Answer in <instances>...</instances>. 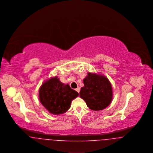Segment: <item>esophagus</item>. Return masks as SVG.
Wrapping results in <instances>:
<instances>
[{
  "mask_svg": "<svg viewBox=\"0 0 153 153\" xmlns=\"http://www.w3.org/2000/svg\"><path fill=\"white\" fill-rule=\"evenodd\" d=\"M80 88L79 87L77 88L76 89V91H77L78 93H79V92H80Z\"/></svg>",
  "mask_w": 153,
  "mask_h": 153,
  "instance_id": "esophagus-1",
  "label": "esophagus"
}]
</instances>
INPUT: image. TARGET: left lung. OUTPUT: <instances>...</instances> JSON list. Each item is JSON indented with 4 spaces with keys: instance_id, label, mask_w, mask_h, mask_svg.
I'll return each mask as SVG.
<instances>
[{
    "instance_id": "left-lung-1",
    "label": "left lung",
    "mask_w": 153,
    "mask_h": 153,
    "mask_svg": "<svg viewBox=\"0 0 153 153\" xmlns=\"http://www.w3.org/2000/svg\"><path fill=\"white\" fill-rule=\"evenodd\" d=\"M83 82L84 86L81 88L80 97L90 109L99 111L109 105L112 100V88L105 76L88 73Z\"/></svg>"
}]
</instances>
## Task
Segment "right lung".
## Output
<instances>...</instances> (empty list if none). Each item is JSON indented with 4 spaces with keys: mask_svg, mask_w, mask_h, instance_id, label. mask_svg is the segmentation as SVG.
Segmentation results:
<instances>
[{
    "mask_svg": "<svg viewBox=\"0 0 153 153\" xmlns=\"http://www.w3.org/2000/svg\"><path fill=\"white\" fill-rule=\"evenodd\" d=\"M79 96L68 84L62 83L56 76L42 84L39 90L41 103L50 113L59 115L71 107V102Z\"/></svg>",
    "mask_w": 153,
    "mask_h": 153,
    "instance_id": "obj_1",
    "label": "right lung"
}]
</instances>
